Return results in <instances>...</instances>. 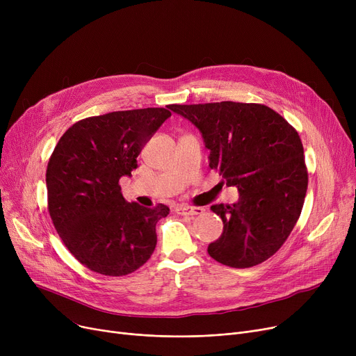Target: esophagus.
Masks as SVG:
<instances>
[{"label":"esophagus","mask_w":356,"mask_h":356,"mask_svg":"<svg viewBox=\"0 0 356 356\" xmlns=\"http://www.w3.org/2000/svg\"><path fill=\"white\" fill-rule=\"evenodd\" d=\"M176 212L179 215H200L204 212V209L196 208V207H188V204H180V207L176 208Z\"/></svg>","instance_id":"34e87169"}]
</instances>
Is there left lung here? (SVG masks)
<instances>
[{
    "label": "left lung",
    "instance_id": "8db88e82",
    "mask_svg": "<svg viewBox=\"0 0 356 356\" xmlns=\"http://www.w3.org/2000/svg\"><path fill=\"white\" fill-rule=\"evenodd\" d=\"M191 121L209 149V167L235 186L232 204H212L223 222L208 247L218 263L248 268L274 255L302 213L307 191L305 152L297 131L261 104L168 105Z\"/></svg>",
    "mask_w": 356,
    "mask_h": 356
}]
</instances>
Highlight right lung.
<instances>
[{
    "label": "right lung",
    "instance_id": "add662e5",
    "mask_svg": "<svg viewBox=\"0 0 356 356\" xmlns=\"http://www.w3.org/2000/svg\"><path fill=\"white\" fill-rule=\"evenodd\" d=\"M168 117L165 108L89 117L54 147L46 172L49 213L66 248L89 270L127 275L154 252L156 223L170 209L127 202L120 179L138 167L143 147Z\"/></svg>",
    "mask_w": 356,
    "mask_h": 356
}]
</instances>
